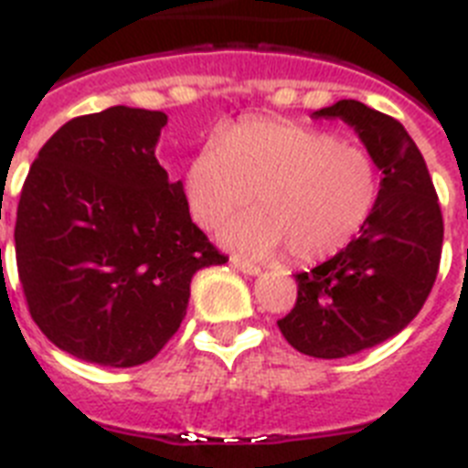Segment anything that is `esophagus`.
Instances as JSON below:
<instances>
[{
  "instance_id": "1",
  "label": "esophagus",
  "mask_w": 468,
  "mask_h": 468,
  "mask_svg": "<svg viewBox=\"0 0 468 468\" xmlns=\"http://www.w3.org/2000/svg\"><path fill=\"white\" fill-rule=\"evenodd\" d=\"M229 264H231V267H234V270L241 271V274H246V276H258L260 274L258 264L246 262V260H241V258H239V255H231Z\"/></svg>"
}]
</instances>
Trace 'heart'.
<instances>
[{
    "label": "heart",
    "instance_id": "b5f03b06",
    "mask_svg": "<svg viewBox=\"0 0 468 468\" xmlns=\"http://www.w3.org/2000/svg\"><path fill=\"white\" fill-rule=\"evenodd\" d=\"M222 229L231 250L271 260L283 250L295 262L342 253L375 210L379 171L370 152L316 128L279 119H248L218 133L185 171L194 222Z\"/></svg>",
    "mask_w": 468,
    "mask_h": 468
}]
</instances>
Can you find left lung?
<instances>
[{"instance_id":"8db88e82","label":"left lung","mask_w":468,"mask_h":468,"mask_svg":"<svg viewBox=\"0 0 468 468\" xmlns=\"http://www.w3.org/2000/svg\"><path fill=\"white\" fill-rule=\"evenodd\" d=\"M312 119H342L378 164L379 197L358 237L297 274V302L279 321L288 345L314 358H345L399 335L433 288L443 215L424 156L400 122L358 101Z\"/></svg>"}]
</instances>
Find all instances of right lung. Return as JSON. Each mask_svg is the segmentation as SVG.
<instances>
[{"label": "right lung", "instance_id": "add662e5", "mask_svg": "<svg viewBox=\"0 0 468 468\" xmlns=\"http://www.w3.org/2000/svg\"><path fill=\"white\" fill-rule=\"evenodd\" d=\"M164 112L114 105L60 126L20 192L16 260L35 324L58 349L110 367L154 358L192 276L225 264L156 161Z\"/></svg>", "mask_w": 468, "mask_h": 468}]
</instances>
